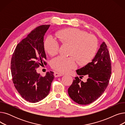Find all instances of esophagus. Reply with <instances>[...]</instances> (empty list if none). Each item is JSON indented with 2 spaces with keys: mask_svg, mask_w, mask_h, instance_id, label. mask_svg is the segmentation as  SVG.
<instances>
[{
  "mask_svg": "<svg viewBox=\"0 0 125 125\" xmlns=\"http://www.w3.org/2000/svg\"><path fill=\"white\" fill-rule=\"evenodd\" d=\"M63 74L60 73H57V72H56V73H54V76L55 77H60V76H63Z\"/></svg>",
  "mask_w": 125,
  "mask_h": 125,
  "instance_id": "34e87169",
  "label": "esophagus"
}]
</instances>
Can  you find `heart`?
<instances>
[{
    "instance_id": "heart-1",
    "label": "heart",
    "mask_w": 125,
    "mask_h": 125,
    "mask_svg": "<svg viewBox=\"0 0 125 125\" xmlns=\"http://www.w3.org/2000/svg\"><path fill=\"white\" fill-rule=\"evenodd\" d=\"M58 41L63 45H69L67 58L58 57L51 63L52 69L61 73H67L76 67V63L84 65L89 63L95 56L98 48V42L93 35L77 28H67L58 31L56 34ZM60 45L51 36L45 39L44 48L50 56L57 55Z\"/></svg>"
}]
</instances>
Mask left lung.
Wrapping results in <instances>:
<instances>
[{
  "label": "left lung",
  "mask_w": 125,
  "mask_h": 125,
  "mask_svg": "<svg viewBox=\"0 0 125 125\" xmlns=\"http://www.w3.org/2000/svg\"><path fill=\"white\" fill-rule=\"evenodd\" d=\"M80 78L88 76L84 83L75 77L68 89L70 97L76 103L87 105L93 102L104 93L108 84L111 65L107 47L103 42L91 62L76 70Z\"/></svg>",
  "instance_id": "1"
}]
</instances>
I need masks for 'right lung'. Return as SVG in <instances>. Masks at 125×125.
I'll return each instance as SVG.
<instances>
[{
    "label": "right lung",
    "mask_w": 125,
    "mask_h": 125,
    "mask_svg": "<svg viewBox=\"0 0 125 125\" xmlns=\"http://www.w3.org/2000/svg\"><path fill=\"white\" fill-rule=\"evenodd\" d=\"M50 26L41 25L32 30L17 44L11 58L13 83L22 97L31 103L39 102L48 95L54 78L52 71L42 76L36 70L39 65L47 64L43 38Z\"/></svg>",
    "instance_id": "add662e5"
}]
</instances>
